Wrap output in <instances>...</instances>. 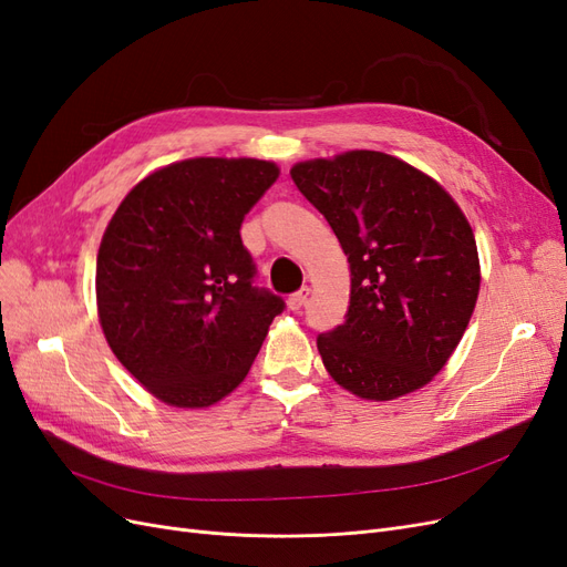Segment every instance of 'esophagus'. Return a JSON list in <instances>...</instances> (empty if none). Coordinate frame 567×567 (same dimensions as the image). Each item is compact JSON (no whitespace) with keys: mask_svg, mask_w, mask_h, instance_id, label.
<instances>
[{"mask_svg":"<svg viewBox=\"0 0 567 567\" xmlns=\"http://www.w3.org/2000/svg\"><path fill=\"white\" fill-rule=\"evenodd\" d=\"M307 298H310V288H300L298 290V293H293V296H290L288 298V310L290 312H298V310H302V305L307 302Z\"/></svg>","mask_w":567,"mask_h":567,"instance_id":"esophagus-1","label":"esophagus"}]
</instances>
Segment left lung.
Listing matches in <instances>:
<instances>
[{"mask_svg": "<svg viewBox=\"0 0 567 567\" xmlns=\"http://www.w3.org/2000/svg\"><path fill=\"white\" fill-rule=\"evenodd\" d=\"M290 177L350 265L348 319L317 338L326 371L371 402L431 383L480 293L475 236L458 203L419 167L367 148L296 163Z\"/></svg>", "mask_w": 567, "mask_h": 567, "instance_id": "1", "label": "left lung"}]
</instances>
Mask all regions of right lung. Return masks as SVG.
Wrapping results in <instances>:
<instances>
[{"label": "right lung", "mask_w": 567, "mask_h": 567, "mask_svg": "<svg viewBox=\"0 0 567 567\" xmlns=\"http://www.w3.org/2000/svg\"><path fill=\"white\" fill-rule=\"evenodd\" d=\"M260 158L153 169L117 205L96 255L109 348L153 398L208 409L248 375L284 300L252 286L244 217L279 179Z\"/></svg>", "instance_id": "add662e5"}]
</instances>
